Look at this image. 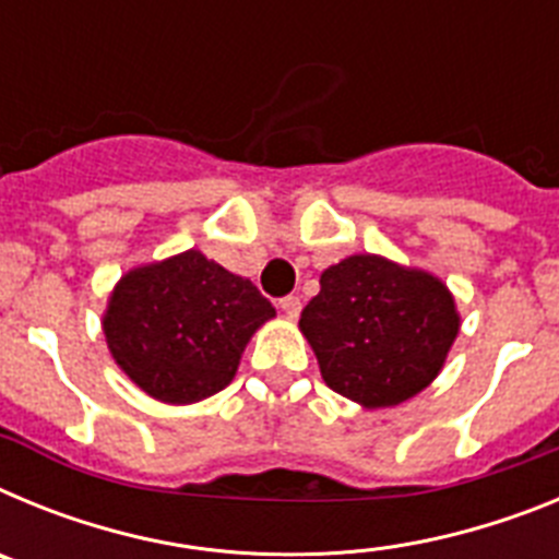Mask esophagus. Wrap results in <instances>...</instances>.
I'll return each instance as SVG.
<instances>
[{
	"instance_id": "1",
	"label": "esophagus",
	"mask_w": 559,
	"mask_h": 559,
	"mask_svg": "<svg viewBox=\"0 0 559 559\" xmlns=\"http://www.w3.org/2000/svg\"><path fill=\"white\" fill-rule=\"evenodd\" d=\"M280 308H283V313L288 316V319H296V316H299V310H302V299H299V296H283V299H280Z\"/></svg>"
}]
</instances>
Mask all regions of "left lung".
Listing matches in <instances>:
<instances>
[{"mask_svg": "<svg viewBox=\"0 0 559 559\" xmlns=\"http://www.w3.org/2000/svg\"><path fill=\"white\" fill-rule=\"evenodd\" d=\"M319 283L299 328L333 392L386 408L437 378L459 333L453 296L437 276L355 254Z\"/></svg>", "mask_w": 559, "mask_h": 559, "instance_id": "8db88e82", "label": "left lung"}]
</instances>
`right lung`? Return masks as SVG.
<instances>
[{
	"label": "right lung",
	"instance_id": "1",
	"mask_svg": "<svg viewBox=\"0 0 559 559\" xmlns=\"http://www.w3.org/2000/svg\"><path fill=\"white\" fill-rule=\"evenodd\" d=\"M271 316L249 280L190 249L128 271L103 330L136 386L165 403H195L229 386L251 333Z\"/></svg>",
	"mask_w": 559,
	"mask_h": 559
}]
</instances>
